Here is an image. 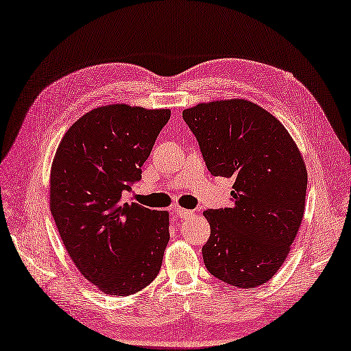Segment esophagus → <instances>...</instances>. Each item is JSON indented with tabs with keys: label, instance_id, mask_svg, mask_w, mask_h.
Wrapping results in <instances>:
<instances>
[{
	"label": "esophagus",
	"instance_id": "1",
	"mask_svg": "<svg viewBox=\"0 0 351 351\" xmlns=\"http://www.w3.org/2000/svg\"><path fill=\"white\" fill-rule=\"evenodd\" d=\"M173 212L178 215L179 218L182 219H190L193 217V210H188V209H184V208H179V206H175L173 208Z\"/></svg>",
	"mask_w": 351,
	"mask_h": 351
}]
</instances>
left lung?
Masks as SVG:
<instances>
[{"mask_svg": "<svg viewBox=\"0 0 351 351\" xmlns=\"http://www.w3.org/2000/svg\"><path fill=\"white\" fill-rule=\"evenodd\" d=\"M182 117L209 172L234 179V204L203 212L210 223L204 265L231 286H261L286 261L304 218L301 152L273 114L246 99L199 104Z\"/></svg>", "mask_w": 351, "mask_h": 351, "instance_id": "1", "label": "left lung"}]
</instances>
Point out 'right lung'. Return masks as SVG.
<instances>
[{"instance_id":"right-lung-1","label":"right lung","mask_w":351,"mask_h":351,"mask_svg":"<svg viewBox=\"0 0 351 351\" xmlns=\"http://www.w3.org/2000/svg\"><path fill=\"white\" fill-rule=\"evenodd\" d=\"M170 110L111 104L78 119L50 170V210L68 255L99 291L128 296L157 277L169 212L124 203Z\"/></svg>"}]
</instances>
